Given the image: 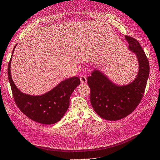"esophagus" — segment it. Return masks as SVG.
I'll use <instances>...</instances> for the list:
<instances>
[{
	"instance_id": "34e87169",
	"label": "esophagus",
	"mask_w": 160,
	"mask_h": 160,
	"mask_svg": "<svg viewBox=\"0 0 160 160\" xmlns=\"http://www.w3.org/2000/svg\"><path fill=\"white\" fill-rule=\"evenodd\" d=\"M80 81L81 82V83H87V77L84 75H81L80 77Z\"/></svg>"
}]
</instances>
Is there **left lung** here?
Segmentation results:
<instances>
[{
	"instance_id": "8db88e82",
	"label": "left lung",
	"mask_w": 160,
	"mask_h": 160,
	"mask_svg": "<svg viewBox=\"0 0 160 160\" xmlns=\"http://www.w3.org/2000/svg\"><path fill=\"white\" fill-rule=\"evenodd\" d=\"M125 37L129 43V49L137 56L139 62L138 74L134 81L127 85H117L96 69L88 77L92 107L101 118L109 121L123 119L138 107L149 73L148 59L139 42L132 37Z\"/></svg>"
}]
</instances>
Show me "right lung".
Instances as JSON below:
<instances>
[{
    "instance_id": "1",
    "label": "right lung",
    "mask_w": 160,
    "mask_h": 160,
    "mask_svg": "<svg viewBox=\"0 0 160 160\" xmlns=\"http://www.w3.org/2000/svg\"><path fill=\"white\" fill-rule=\"evenodd\" d=\"M11 58L8 66V77L17 107L27 117L39 123L51 125L59 122L69 108L72 91L80 84L79 77H73L62 81L55 88L42 95H27L19 91L12 79Z\"/></svg>"
}]
</instances>
